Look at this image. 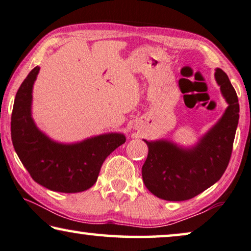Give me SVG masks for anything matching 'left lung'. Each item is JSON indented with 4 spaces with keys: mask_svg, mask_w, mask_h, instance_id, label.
Here are the masks:
<instances>
[{
    "mask_svg": "<svg viewBox=\"0 0 251 251\" xmlns=\"http://www.w3.org/2000/svg\"><path fill=\"white\" fill-rule=\"evenodd\" d=\"M215 79L228 106L196 146L182 148L168 140H144L148 155L141 169L143 180L156 197L188 201L217 182L226 170L240 110L237 93L222 69H216Z\"/></svg>",
    "mask_w": 251,
    "mask_h": 251,
    "instance_id": "8db88e82",
    "label": "left lung"
}]
</instances>
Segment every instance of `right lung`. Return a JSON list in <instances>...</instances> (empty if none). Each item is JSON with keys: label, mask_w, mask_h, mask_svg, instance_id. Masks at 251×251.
<instances>
[{"label": "right lung", "mask_w": 251, "mask_h": 251, "mask_svg": "<svg viewBox=\"0 0 251 251\" xmlns=\"http://www.w3.org/2000/svg\"><path fill=\"white\" fill-rule=\"evenodd\" d=\"M39 68L18 89L11 115V138L18 157L36 182L50 190L74 194L93 187L105 158L126 143L122 133H105L77 144L53 141L31 118L32 86Z\"/></svg>", "instance_id": "1"}]
</instances>
